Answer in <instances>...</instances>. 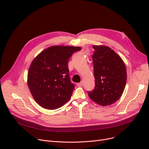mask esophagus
Segmentation results:
<instances>
[{"label": "esophagus", "mask_w": 149, "mask_h": 149, "mask_svg": "<svg viewBox=\"0 0 149 149\" xmlns=\"http://www.w3.org/2000/svg\"><path fill=\"white\" fill-rule=\"evenodd\" d=\"M76 85H77L78 86H79V87L82 86H83V81H81L80 83H77V84H76Z\"/></svg>", "instance_id": "esophagus-1"}]
</instances>
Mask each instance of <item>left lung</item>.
I'll return each instance as SVG.
<instances>
[{"label":"left lung","instance_id":"obj_1","mask_svg":"<svg viewBox=\"0 0 149 149\" xmlns=\"http://www.w3.org/2000/svg\"><path fill=\"white\" fill-rule=\"evenodd\" d=\"M92 56L95 87L88 96L98 104L109 106L123 94L127 79L124 61L113 49L102 45H93Z\"/></svg>","mask_w":149,"mask_h":149}]
</instances>
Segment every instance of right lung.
Returning <instances> with one entry per match:
<instances>
[{"instance_id": "right-lung-1", "label": "right lung", "mask_w": 149, "mask_h": 149, "mask_svg": "<svg viewBox=\"0 0 149 149\" xmlns=\"http://www.w3.org/2000/svg\"><path fill=\"white\" fill-rule=\"evenodd\" d=\"M80 47L53 46L40 53L31 62L27 83L31 95L38 104L56 109L70 100L74 84L70 78L68 61Z\"/></svg>"}]
</instances>
